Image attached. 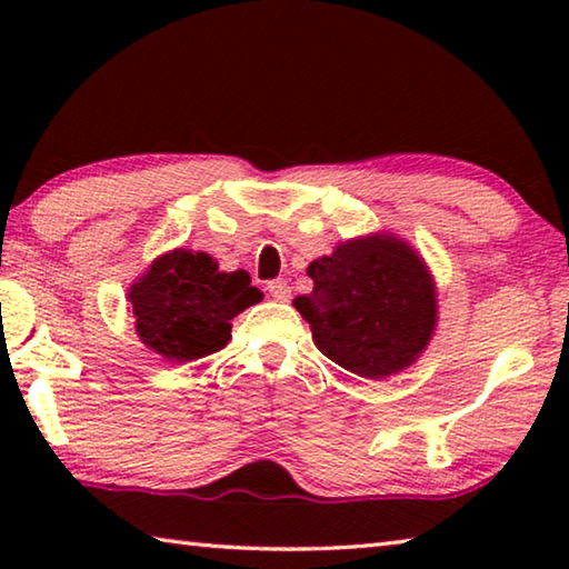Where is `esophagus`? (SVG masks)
Here are the masks:
<instances>
[{"label":"esophagus","mask_w":569,"mask_h":569,"mask_svg":"<svg viewBox=\"0 0 569 569\" xmlns=\"http://www.w3.org/2000/svg\"><path fill=\"white\" fill-rule=\"evenodd\" d=\"M268 293H271L276 301H288L291 298V286L283 278H276V281H268Z\"/></svg>","instance_id":"esophagus-1"}]
</instances>
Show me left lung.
I'll return each instance as SVG.
<instances>
[{"instance_id": "left-lung-1", "label": "left lung", "mask_w": 569, "mask_h": 569, "mask_svg": "<svg viewBox=\"0 0 569 569\" xmlns=\"http://www.w3.org/2000/svg\"><path fill=\"white\" fill-rule=\"evenodd\" d=\"M313 291L293 306L323 356L363 379L417 359L437 323L435 283L421 258L391 236L349 240L308 266Z\"/></svg>"}]
</instances>
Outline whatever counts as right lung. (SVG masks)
<instances>
[{
    "label": "right lung",
    "mask_w": 569,
    "mask_h": 569,
    "mask_svg": "<svg viewBox=\"0 0 569 569\" xmlns=\"http://www.w3.org/2000/svg\"><path fill=\"white\" fill-rule=\"evenodd\" d=\"M261 301L246 271L220 273L206 253L172 250L130 288L134 329L166 359L196 361L223 349L230 319Z\"/></svg>",
    "instance_id": "right-lung-1"
}]
</instances>
